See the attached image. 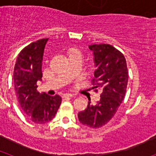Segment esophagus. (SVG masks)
Listing matches in <instances>:
<instances>
[{
  "label": "esophagus",
  "instance_id": "obj_1",
  "mask_svg": "<svg viewBox=\"0 0 156 156\" xmlns=\"http://www.w3.org/2000/svg\"><path fill=\"white\" fill-rule=\"evenodd\" d=\"M73 94H69V93H66V94H64L62 96V98H69V97H73Z\"/></svg>",
  "mask_w": 156,
  "mask_h": 156
}]
</instances>
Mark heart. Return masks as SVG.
Instances as JSON below:
<instances>
[{"instance_id": "b5f03b06", "label": "heart", "mask_w": 156, "mask_h": 156, "mask_svg": "<svg viewBox=\"0 0 156 156\" xmlns=\"http://www.w3.org/2000/svg\"><path fill=\"white\" fill-rule=\"evenodd\" d=\"M69 57L73 55H80L81 56V53L79 50H77V49H73V50H70L69 52Z\"/></svg>"}]
</instances>
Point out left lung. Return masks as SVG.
Segmentation results:
<instances>
[{"instance_id": "obj_1", "label": "left lung", "mask_w": 156, "mask_h": 156, "mask_svg": "<svg viewBox=\"0 0 156 156\" xmlns=\"http://www.w3.org/2000/svg\"><path fill=\"white\" fill-rule=\"evenodd\" d=\"M96 69L92 84L95 92L101 90L100 101L78 113V119L87 127L100 128L115 115L124 98L128 82V69L123 54L110 44H92Z\"/></svg>"}]
</instances>
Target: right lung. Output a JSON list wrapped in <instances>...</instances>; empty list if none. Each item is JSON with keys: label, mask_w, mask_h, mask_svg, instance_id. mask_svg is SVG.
<instances>
[{"label": "right lung", "mask_w": 156, "mask_h": 156, "mask_svg": "<svg viewBox=\"0 0 156 156\" xmlns=\"http://www.w3.org/2000/svg\"><path fill=\"white\" fill-rule=\"evenodd\" d=\"M48 38L25 47L17 57L14 68V85L19 104L29 119L37 124L53 119L62 103L59 95L50 96L37 90L42 78L43 54Z\"/></svg>", "instance_id": "add662e5"}]
</instances>
